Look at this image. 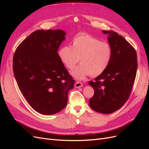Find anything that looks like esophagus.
I'll list each match as a JSON object with an SVG mask.
<instances>
[{
	"instance_id": "obj_1",
	"label": "esophagus",
	"mask_w": 149,
	"mask_h": 149,
	"mask_svg": "<svg viewBox=\"0 0 149 149\" xmlns=\"http://www.w3.org/2000/svg\"><path fill=\"white\" fill-rule=\"evenodd\" d=\"M74 86H75L76 88H81V87L83 86V84L81 82L78 81V82H76V83L74 84Z\"/></svg>"
}]
</instances>
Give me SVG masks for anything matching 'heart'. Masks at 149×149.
Returning a JSON list of instances; mask_svg holds the SVG:
<instances>
[{
  "label": "heart",
  "instance_id": "1",
  "mask_svg": "<svg viewBox=\"0 0 149 149\" xmlns=\"http://www.w3.org/2000/svg\"><path fill=\"white\" fill-rule=\"evenodd\" d=\"M58 55L66 68L73 69L79 61L81 64L71 71V75L83 79L89 74L96 76L105 71L112 57L109 44L88 35L74 38L71 47L64 46L58 51Z\"/></svg>",
  "mask_w": 149,
  "mask_h": 149
}]
</instances>
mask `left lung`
Listing matches in <instances>:
<instances>
[{"label":"left lung","mask_w":149,"mask_h":149,"mask_svg":"<svg viewBox=\"0 0 149 149\" xmlns=\"http://www.w3.org/2000/svg\"><path fill=\"white\" fill-rule=\"evenodd\" d=\"M108 34L112 57L105 71L89 82L94 94L89 100L92 109L102 114H111L123 106L129 99L137 70V53L127 40L113 31L103 30Z\"/></svg>","instance_id":"8db88e82"}]
</instances>
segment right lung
Here are the masks:
<instances>
[{
  "label": "right lung",
  "instance_id": "obj_1",
  "mask_svg": "<svg viewBox=\"0 0 149 149\" xmlns=\"http://www.w3.org/2000/svg\"><path fill=\"white\" fill-rule=\"evenodd\" d=\"M61 30H40L31 33L16 49L13 71L26 100L34 110L52 115L63 109L74 80L58 53L65 40Z\"/></svg>",
  "mask_w": 149,
  "mask_h": 149
}]
</instances>
